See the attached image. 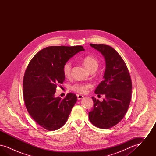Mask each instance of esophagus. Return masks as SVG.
Segmentation results:
<instances>
[{"label": "esophagus", "mask_w": 156, "mask_h": 156, "mask_svg": "<svg viewBox=\"0 0 156 156\" xmlns=\"http://www.w3.org/2000/svg\"><path fill=\"white\" fill-rule=\"evenodd\" d=\"M77 98H78V100H80V99H81L83 97V95H80V94H77Z\"/></svg>", "instance_id": "1"}]
</instances>
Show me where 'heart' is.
I'll use <instances>...</instances> for the list:
<instances>
[{"instance_id":"1","label":"heart","mask_w":156,"mask_h":156,"mask_svg":"<svg viewBox=\"0 0 156 156\" xmlns=\"http://www.w3.org/2000/svg\"><path fill=\"white\" fill-rule=\"evenodd\" d=\"M82 62L84 66L89 71H95L99 66L98 59L94 56L87 55L82 59ZM72 68V64L71 62L68 61L64 64L62 67V71L65 76L68 77L71 74ZM91 88V85L88 83H75L71 86V89L73 91L80 94H85L87 92L88 89Z\"/></svg>"}]
</instances>
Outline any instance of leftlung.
Instances as JSON below:
<instances>
[{
  "label": "left lung",
  "instance_id": "obj_1",
  "mask_svg": "<svg viewBox=\"0 0 156 156\" xmlns=\"http://www.w3.org/2000/svg\"><path fill=\"white\" fill-rule=\"evenodd\" d=\"M101 52L105 59L104 81L95 89L96 94H104L100 102L94 97V108L89 112V119L97 127L107 129L115 126L123 118L129 106L132 83L128 68L122 57L113 48L105 44H90Z\"/></svg>",
  "mask_w": 156,
  "mask_h": 156
}]
</instances>
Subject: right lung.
<instances>
[{
  "label": "right lung",
  "instance_id": "add662e5",
  "mask_svg": "<svg viewBox=\"0 0 156 156\" xmlns=\"http://www.w3.org/2000/svg\"><path fill=\"white\" fill-rule=\"evenodd\" d=\"M83 50L81 45L50 46L37 52L26 69L23 88L26 109L37 124L47 130L63 126L77 101L73 93L64 99L55 98L54 94L57 85L64 81V64Z\"/></svg>",
  "mask_w": 156,
  "mask_h": 156
}]
</instances>
